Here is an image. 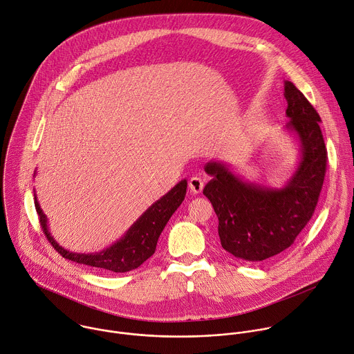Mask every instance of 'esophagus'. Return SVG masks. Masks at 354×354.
I'll return each mask as SVG.
<instances>
[{"mask_svg": "<svg viewBox=\"0 0 354 354\" xmlns=\"http://www.w3.org/2000/svg\"><path fill=\"white\" fill-rule=\"evenodd\" d=\"M188 185H189L191 192H194V194H201L202 189H203V180H202L201 177L194 176V177H191Z\"/></svg>", "mask_w": 354, "mask_h": 354, "instance_id": "esophagus-1", "label": "esophagus"}]
</instances>
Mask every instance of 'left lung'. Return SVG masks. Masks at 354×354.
Returning a JSON list of instances; mask_svg holds the SVG:
<instances>
[{
    "label": "left lung",
    "mask_w": 354,
    "mask_h": 354,
    "mask_svg": "<svg viewBox=\"0 0 354 354\" xmlns=\"http://www.w3.org/2000/svg\"><path fill=\"white\" fill-rule=\"evenodd\" d=\"M283 86L289 118L285 130L293 133L300 152L293 176L281 188H271L242 180L224 162L205 166L212 180L203 195L218 217L221 246L246 261H263L293 243L314 213L325 177L319 115L293 83Z\"/></svg>",
    "instance_id": "obj_1"
}]
</instances>
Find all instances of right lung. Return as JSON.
Listing matches in <instances>:
<instances>
[{"label":"right lung","instance_id":"obj_1","mask_svg":"<svg viewBox=\"0 0 354 354\" xmlns=\"http://www.w3.org/2000/svg\"><path fill=\"white\" fill-rule=\"evenodd\" d=\"M185 194L187 180H181L166 195H163L152 206H149L119 241L112 243L109 248L95 253H75L62 248L53 238L48 230L47 216L40 207L36 195L35 205L40 217L43 232L46 234L54 249H57L58 253H61L65 259L104 271L127 272L140 267L155 253L156 243L163 228L166 227L169 218L173 216L177 207L183 203Z\"/></svg>","mask_w":354,"mask_h":354}]
</instances>
